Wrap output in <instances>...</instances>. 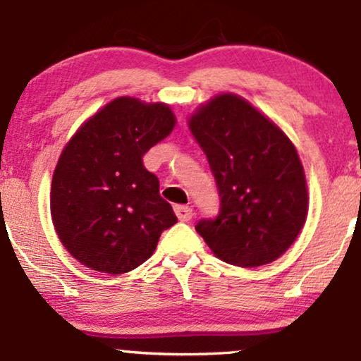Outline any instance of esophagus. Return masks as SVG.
I'll use <instances>...</instances> for the list:
<instances>
[{
  "label": "esophagus",
  "instance_id": "esophagus-1",
  "mask_svg": "<svg viewBox=\"0 0 361 361\" xmlns=\"http://www.w3.org/2000/svg\"><path fill=\"white\" fill-rule=\"evenodd\" d=\"M175 214L181 222H188L190 219L193 217V210L190 209L188 205H176L175 207Z\"/></svg>",
  "mask_w": 361,
  "mask_h": 361
}]
</instances>
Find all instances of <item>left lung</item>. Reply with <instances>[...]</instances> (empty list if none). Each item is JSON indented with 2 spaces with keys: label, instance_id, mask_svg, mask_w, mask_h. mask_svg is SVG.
Returning <instances> with one entry per match:
<instances>
[{
  "label": "left lung",
  "instance_id": "obj_1",
  "mask_svg": "<svg viewBox=\"0 0 361 361\" xmlns=\"http://www.w3.org/2000/svg\"><path fill=\"white\" fill-rule=\"evenodd\" d=\"M209 159L221 209L195 231L217 258L243 268L275 261L307 217V186L287 135L235 94H219L190 120Z\"/></svg>",
  "mask_w": 361,
  "mask_h": 361
}]
</instances>
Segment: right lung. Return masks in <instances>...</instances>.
Wrapping results in <instances>:
<instances>
[{
  "mask_svg": "<svg viewBox=\"0 0 361 361\" xmlns=\"http://www.w3.org/2000/svg\"><path fill=\"white\" fill-rule=\"evenodd\" d=\"M175 127L169 106L122 97L74 134L52 178L51 214L64 247L91 270L127 273L178 222L142 157Z\"/></svg>",
  "mask_w": 361,
  "mask_h": 361,
  "instance_id": "1",
  "label": "right lung"
}]
</instances>
